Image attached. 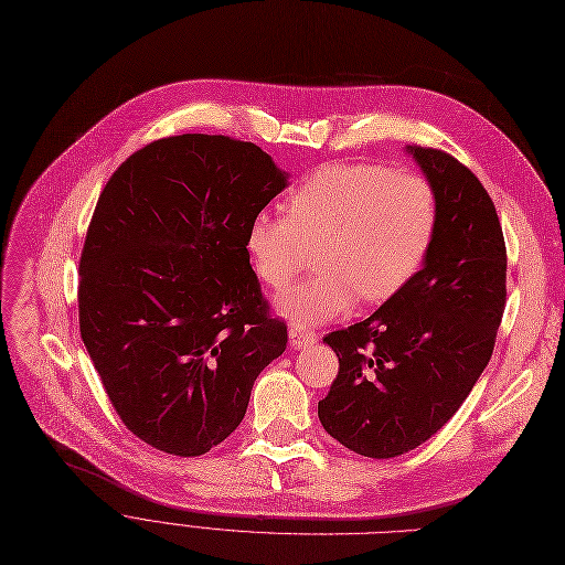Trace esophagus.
Listing matches in <instances>:
<instances>
[{
    "label": "esophagus",
    "instance_id": "34e87169",
    "mask_svg": "<svg viewBox=\"0 0 565 565\" xmlns=\"http://www.w3.org/2000/svg\"><path fill=\"white\" fill-rule=\"evenodd\" d=\"M289 342L291 347L297 349H303V347H310L317 342V335L312 331H306V329H299V327H291L289 329Z\"/></svg>",
    "mask_w": 565,
    "mask_h": 565
}]
</instances>
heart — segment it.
Segmentation results:
<instances>
[{
  "label": "heart",
  "instance_id": "b5f03b06",
  "mask_svg": "<svg viewBox=\"0 0 565 565\" xmlns=\"http://www.w3.org/2000/svg\"><path fill=\"white\" fill-rule=\"evenodd\" d=\"M285 213H259L246 250L271 289H285L315 253L319 274L285 291L278 310L294 324H321L347 315L356 299L386 303L418 276L437 234L439 202L420 174L333 163L294 188Z\"/></svg>",
  "mask_w": 565,
  "mask_h": 565
}]
</instances>
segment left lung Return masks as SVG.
Returning <instances> with one entry per match:
<instances>
[{"label": "left lung", "mask_w": 565, "mask_h": 565, "mask_svg": "<svg viewBox=\"0 0 565 565\" xmlns=\"http://www.w3.org/2000/svg\"><path fill=\"white\" fill-rule=\"evenodd\" d=\"M439 202L418 276L377 312L324 338L340 370L319 420L365 458H395L441 429L492 359L505 308V241L478 177L433 147H407Z\"/></svg>", "instance_id": "8db88e82"}]
</instances>
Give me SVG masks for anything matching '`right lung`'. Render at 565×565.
<instances>
[{
    "label": "right lung",
    "instance_id": "1",
    "mask_svg": "<svg viewBox=\"0 0 565 565\" xmlns=\"http://www.w3.org/2000/svg\"><path fill=\"white\" fill-rule=\"evenodd\" d=\"M287 185L253 142L185 132L115 170L79 255V335L115 412L145 444L195 458L244 420L287 347L246 250Z\"/></svg>",
    "mask_w": 565,
    "mask_h": 565
}]
</instances>
